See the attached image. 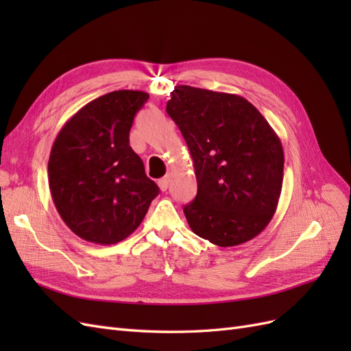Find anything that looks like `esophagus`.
Returning a JSON list of instances; mask_svg holds the SVG:
<instances>
[{"label":"esophagus","instance_id":"obj_1","mask_svg":"<svg viewBox=\"0 0 351 351\" xmlns=\"http://www.w3.org/2000/svg\"><path fill=\"white\" fill-rule=\"evenodd\" d=\"M168 184H169V177L168 176L162 177L161 180H158V186H159V189L162 190V192H165V190L168 189Z\"/></svg>","mask_w":351,"mask_h":351}]
</instances>
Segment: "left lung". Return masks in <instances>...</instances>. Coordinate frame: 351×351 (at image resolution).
I'll return each instance as SVG.
<instances>
[{"mask_svg":"<svg viewBox=\"0 0 351 351\" xmlns=\"http://www.w3.org/2000/svg\"><path fill=\"white\" fill-rule=\"evenodd\" d=\"M193 159L197 193L183 210L199 237L221 247L256 237L269 224L282 187L277 133L239 95L178 84L167 102Z\"/></svg>","mask_w":351,"mask_h":351,"instance_id":"1","label":"left lung"}]
</instances>
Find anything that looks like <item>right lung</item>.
I'll return each instance as SVG.
<instances>
[{
    "mask_svg": "<svg viewBox=\"0 0 351 351\" xmlns=\"http://www.w3.org/2000/svg\"><path fill=\"white\" fill-rule=\"evenodd\" d=\"M149 95L114 90L90 101L52 145L48 182L66 226L95 244H115L141 226L159 193L130 146L136 112Z\"/></svg>",
    "mask_w": 351,
    "mask_h": 351,
    "instance_id": "add662e5",
    "label": "right lung"
}]
</instances>
